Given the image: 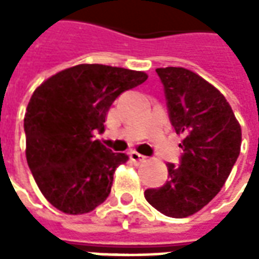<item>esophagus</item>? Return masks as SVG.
I'll return each mask as SVG.
<instances>
[{"label": "esophagus", "mask_w": 259, "mask_h": 259, "mask_svg": "<svg viewBox=\"0 0 259 259\" xmlns=\"http://www.w3.org/2000/svg\"><path fill=\"white\" fill-rule=\"evenodd\" d=\"M130 159H132V162H133V163L139 165V163L144 162V161L147 159V157L141 155V154H139L137 151H132V152H130Z\"/></svg>", "instance_id": "esophagus-1"}]
</instances>
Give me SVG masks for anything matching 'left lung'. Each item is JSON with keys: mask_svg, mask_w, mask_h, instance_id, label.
Returning a JSON list of instances; mask_svg holds the SVG:
<instances>
[{"mask_svg": "<svg viewBox=\"0 0 259 259\" xmlns=\"http://www.w3.org/2000/svg\"><path fill=\"white\" fill-rule=\"evenodd\" d=\"M170 123L185 139L180 165L168 163L162 187L144 191L155 209L187 218L202 209L228 180L241 146V127L217 87L185 68H158Z\"/></svg>", "mask_w": 259, "mask_h": 259, "instance_id": "8db88e82", "label": "left lung"}]
</instances>
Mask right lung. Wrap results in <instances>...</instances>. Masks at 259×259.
I'll use <instances>...</instances> for the list:
<instances>
[{
	"instance_id": "right-lung-1",
	"label": "right lung",
	"mask_w": 259,
	"mask_h": 259,
	"mask_svg": "<svg viewBox=\"0 0 259 259\" xmlns=\"http://www.w3.org/2000/svg\"><path fill=\"white\" fill-rule=\"evenodd\" d=\"M148 74L100 64L64 69L37 87L25 115L26 159L46 200L81 215L107 200L113 174L129 157L94 139L112 102Z\"/></svg>"
}]
</instances>
